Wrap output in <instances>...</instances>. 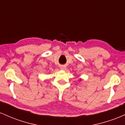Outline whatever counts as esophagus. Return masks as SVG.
<instances>
[{"label": "esophagus", "instance_id": "1", "mask_svg": "<svg viewBox=\"0 0 125 125\" xmlns=\"http://www.w3.org/2000/svg\"><path fill=\"white\" fill-rule=\"evenodd\" d=\"M60 69H61V70H65L66 67L64 66H61L60 67Z\"/></svg>", "mask_w": 125, "mask_h": 125}]
</instances>
